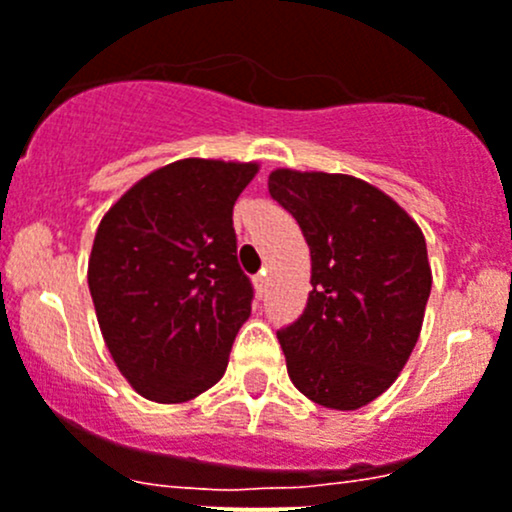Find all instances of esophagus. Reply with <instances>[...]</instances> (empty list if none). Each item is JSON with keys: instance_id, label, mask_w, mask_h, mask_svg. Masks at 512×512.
<instances>
[{"instance_id": "obj_1", "label": "esophagus", "mask_w": 512, "mask_h": 512, "mask_svg": "<svg viewBox=\"0 0 512 512\" xmlns=\"http://www.w3.org/2000/svg\"><path fill=\"white\" fill-rule=\"evenodd\" d=\"M265 287H267V277H265V272H260V275H255L257 295H262V292H265Z\"/></svg>"}]
</instances>
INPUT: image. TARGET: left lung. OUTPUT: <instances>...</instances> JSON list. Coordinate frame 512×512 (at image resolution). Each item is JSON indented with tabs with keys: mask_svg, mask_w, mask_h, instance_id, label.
<instances>
[{
	"mask_svg": "<svg viewBox=\"0 0 512 512\" xmlns=\"http://www.w3.org/2000/svg\"><path fill=\"white\" fill-rule=\"evenodd\" d=\"M267 190L297 220L312 260L305 310L277 330L292 385L325 408H362L418 342L433 287L423 232L350 175L275 170Z\"/></svg>",
	"mask_w": 512,
	"mask_h": 512,
	"instance_id": "8db88e82",
	"label": "left lung"
}]
</instances>
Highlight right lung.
Here are the masks:
<instances>
[{"label":"right lung","mask_w":512,"mask_h":512,"mask_svg":"<svg viewBox=\"0 0 512 512\" xmlns=\"http://www.w3.org/2000/svg\"><path fill=\"white\" fill-rule=\"evenodd\" d=\"M255 175L252 162H172L99 222L87 272L99 330L147 400L185 403L225 375L255 297L232 227Z\"/></svg>","instance_id":"add662e5"}]
</instances>
